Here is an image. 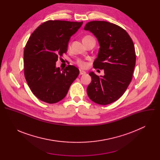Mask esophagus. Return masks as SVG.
Returning a JSON list of instances; mask_svg holds the SVG:
<instances>
[{"label": "esophagus", "mask_w": 160, "mask_h": 160, "mask_svg": "<svg viewBox=\"0 0 160 160\" xmlns=\"http://www.w3.org/2000/svg\"><path fill=\"white\" fill-rule=\"evenodd\" d=\"M85 74H86L85 72H84L83 70H80V75H85Z\"/></svg>", "instance_id": "obj_1"}]
</instances>
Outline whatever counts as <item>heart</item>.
I'll use <instances>...</instances> for the list:
<instances>
[{"instance_id": "heart-1", "label": "heart", "mask_w": 160, "mask_h": 160, "mask_svg": "<svg viewBox=\"0 0 160 160\" xmlns=\"http://www.w3.org/2000/svg\"><path fill=\"white\" fill-rule=\"evenodd\" d=\"M90 38H92L90 36H85L83 38V40H87V39H89ZM76 64L80 68H85L87 67V63L86 62H85L84 61L82 60V59H78L77 61H76Z\"/></svg>"}]
</instances>
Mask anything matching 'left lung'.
Instances as JSON below:
<instances>
[{"instance_id": "8db88e82", "label": "left lung", "mask_w": 160, "mask_h": 160, "mask_svg": "<svg viewBox=\"0 0 160 160\" xmlns=\"http://www.w3.org/2000/svg\"><path fill=\"white\" fill-rule=\"evenodd\" d=\"M84 30L92 33L100 45L93 66L104 71L101 77L89 73L88 96L98 104H111L123 96L132 79L136 61L133 41L124 29L107 21H90Z\"/></svg>"}]
</instances>
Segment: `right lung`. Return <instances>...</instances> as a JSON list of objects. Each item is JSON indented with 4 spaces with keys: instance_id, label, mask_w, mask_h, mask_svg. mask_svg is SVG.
<instances>
[{
    "instance_id": "add662e5",
    "label": "right lung",
    "mask_w": 160,
    "mask_h": 160,
    "mask_svg": "<svg viewBox=\"0 0 160 160\" xmlns=\"http://www.w3.org/2000/svg\"><path fill=\"white\" fill-rule=\"evenodd\" d=\"M82 24V21L49 20L30 37L24 50V73L32 92L40 100L49 104L60 101L78 76L75 66L68 65L61 72L56 62L66 53L70 37Z\"/></svg>"
}]
</instances>
